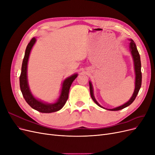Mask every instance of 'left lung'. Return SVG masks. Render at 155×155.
<instances>
[{
  "mask_svg": "<svg viewBox=\"0 0 155 155\" xmlns=\"http://www.w3.org/2000/svg\"><path fill=\"white\" fill-rule=\"evenodd\" d=\"M130 43L129 45V48L131 55H132V57L133 59V61H134V71H135V88H134V91L133 92V96H131L130 99L125 103V104L121 105L120 107H116L114 109H107L109 110H112V111H115V110H120L121 109H123L124 108L129 106L135 100L136 97H137L138 93L140 91V87H141L142 85V72H141V61H140V56L138 53V51L137 50V46H136V44L134 43V42L133 40L130 39ZM89 86H90V92H91V96L92 99L93 101H94L96 104L101 108H104L102 106H101L99 104H98L97 101L96 100L94 96V91H93V87L92 85L91 81H89Z\"/></svg>",
  "mask_w": 155,
  "mask_h": 155,
  "instance_id": "left-lung-1",
  "label": "left lung"
}]
</instances>
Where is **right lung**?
<instances>
[{
  "mask_svg": "<svg viewBox=\"0 0 155 155\" xmlns=\"http://www.w3.org/2000/svg\"><path fill=\"white\" fill-rule=\"evenodd\" d=\"M35 42L36 39L34 37L30 41V43L28 44L26 48L25 57L24 59H23L22 64L21 74L19 78L20 88L25 100L27 102V104L31 108L40 112H43V113H51V112H56L61 109L64 104H66L68 97V93L70 86H71L74 79L77 78L78 74H75L72 75V76L67 78L66 79H64L62 85L61 94L58 101L55 103H54V104H46V103H44L36 99L30 92L27 79L28 61L31 50Z\"/></svg>",
  "mask_w": 155,
  "mask_h": 155,
  "instance_id": "obj_1",
  "label": "right lung"
}]
</instances>
